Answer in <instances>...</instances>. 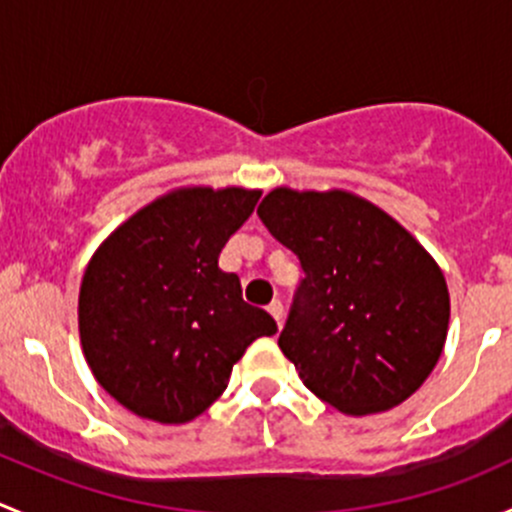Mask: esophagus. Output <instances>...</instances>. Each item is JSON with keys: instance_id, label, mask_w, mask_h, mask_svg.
<instances>
[{"instance_id": "obj_1", "label": "esophagus", "mask_w": 512, "mask_h": 512, "mask_svg": "<svg viewBox=\"0 0 512 512\" xmlns=\"http://www.w3.org/2000/svg\"><path fill=\"white\" fill-rule=\"evenodd\" d=\"M267 312H270L272 317L277 319V324H280V327H282V314H285V307H282L280 299H272V302L267 304Z\"/></svg>"}]
</instances>
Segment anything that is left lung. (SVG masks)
<instances>
[{
  "mask_svg": "<svg viewBox=\"0 0 512 512\" xmlns=\"http://www.w3.org/2000/svg\"><path fill=\"white\" fill-rule=\"evenodd\" d=\"M257 215L304 270L280 334L304 386L349 416L409 399L441 359L451 317L433 257L344 190L275 188Z\"/></svg>",
  "mask_w": 512,
  "mask_h": 512,
  "instance_id": "8db88e82",
  "label": "left lung"
}]
</instances>
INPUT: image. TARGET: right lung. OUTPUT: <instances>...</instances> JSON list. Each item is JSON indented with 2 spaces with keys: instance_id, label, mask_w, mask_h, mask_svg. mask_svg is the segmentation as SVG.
<instances>
[{
  "instance_id": "right-lung-1",
  "label": "right lung",
  "mask_w": 512,
  "mask_h": 512,
  "mask_svg": "<svg viewBox=\"0 0 512 512\" xmlns=\"http://www.w3.org/2000/svg\"><path fill=\"white\" fill-rule=\"evenodd\" d=\"M260 190L180 188L111 232L79 292V334L96 381L136 416L185 423L227 389L235 361L277 324L242 299L218 257Z\"/></svg>"
}]
</instances>
